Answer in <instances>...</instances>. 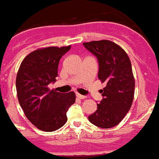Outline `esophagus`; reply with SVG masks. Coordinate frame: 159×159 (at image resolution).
I'll use <instances>...</instances> for the list:
<instances>
[{"label": "esophagus", "instance_id": "1", "mask_svg": "<svg viewBox=\"0 0 159 159\" xmlns=\"http://www.w3.org/2000/svg\"><path fill=\"white\" fill-rule=\"evenodd\" d=\"M76 96L78 97L79 99H85L87 97L86 96H83V95L80 94V93H76Z\"/></svg>", "mask_w": 159, "mask_h": 159}]
</instances>
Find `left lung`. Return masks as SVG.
<instances>
[{
    "label": "left lung",
    "mask_w": 159,
    "mask_h": 159,
    "mask_svg": "<svg viewBox=\"0 0 159 159\" xmlns=\"http://www.w3.org/2000/svg\"><path fill=\"white\" fill-rule=\"evenodd\" d=\"M83 44L98 59V79L105 84L102 100L89 120L100 128H112L121 121L132 105L135 81L131 62L125 51L109 40Z\"/></svg>",
    "instance_id": "1"
}]
</instances>
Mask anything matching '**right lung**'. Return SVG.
Listing matches in <instances>:
<instances>
[{
  "instance_id": "1",
  "label": "right lung",
  "mask_w": 159,
  "mask_h": 159,
  "mask_svg": "<svg viewBox=\"0 0 159 159\" xmlns=\"http://www.w3.org/2000/svg\"><path fill=\"white\" fill-rule=\"evenodd\" d=\"M70 49L49 47L30 53L21 62L16 78L19 104L28 120L39 129L53 132L67 120L66 112L75 102L74 92L50 90L56 81L60 59Z\"/></svg>"
}]
</instances>
